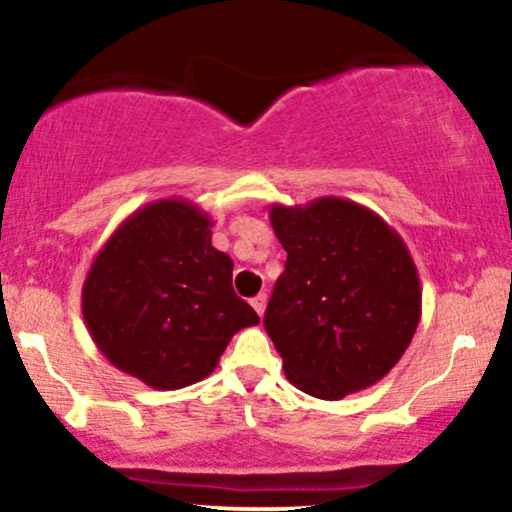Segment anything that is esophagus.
Segmentation results:
<instances>
[{
	"instance_id": "34e87169",
	"label": "esophagus",
	"mask_w": 512,
	"mask_h": 512,
	"mask_svg": "<svg viewBox=\"0 0 512 512\" xmlns=\"http://www.w3.org/2000/svg\"><path fill=\"white\" fill-rule=\"evenodd\" d=\"M252 308H255V313L257 315H264V308H267V296H264V293H260V296H255V298H252Z\"/></svg>"
}]
</instances>
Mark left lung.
Wrapping results in <instances>:
<instances>
[{
  "label": "left lung",
  "mask_w": 512,
  "mask_h": 512,
  "mask_svg": "<svg viewBox=\"0 0 512 512\" xmlns=\"http://www.w3.org/2000/svg\"><path fill=\"white\" fill-rule=\"evenodd\" d=\"M269 221L286 269L264 330L289 383L317 399H342L383 380L421 320L419 272L399 233L342 197L272 204Z\"/></svg>",
  "instance_id": "left-lung-1"
}]
</instances>
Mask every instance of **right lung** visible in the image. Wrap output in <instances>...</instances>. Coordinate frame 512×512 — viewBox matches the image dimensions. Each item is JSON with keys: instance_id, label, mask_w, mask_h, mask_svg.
<instances>
[{"instance_id": "right-lung-1", "label": "right lung", "mask_w": 512, "mask_h": 512, "mask_svg": "<svg viewBox=\"0 0 512 512\" xmlns=\"http://www.w3.org/2000/svg\"><path fill=\"white\" fill-rule=\"evenodd\" d=\"M101 354L154 390L199 383L231 337L260 322L233 291V260L211 245V216L187 199H156L105 240L81 289Z\"/></svg>"}]
</instances>
